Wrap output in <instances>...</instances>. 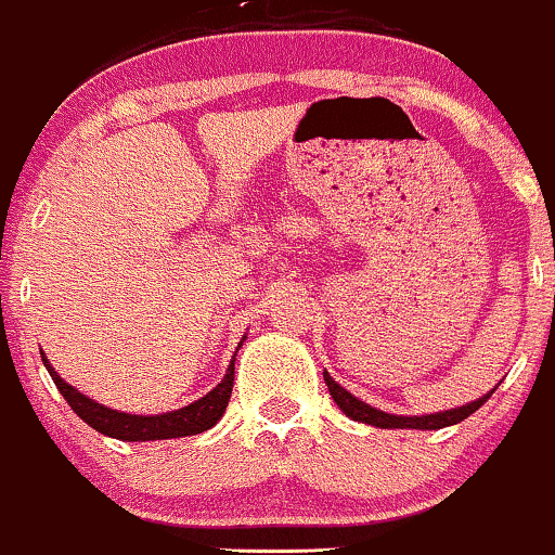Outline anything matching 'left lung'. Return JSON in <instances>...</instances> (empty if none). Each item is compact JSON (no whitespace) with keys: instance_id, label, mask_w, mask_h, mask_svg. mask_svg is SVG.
<instances>
[{"instance_id":"left-lung-1","label":"left lung","mask_w":555,"mask_h":555,"mask_svg":"<svg viewBox=\"0 0 555 555\" xmlns=\"http://www.w3.org/2000/svg\"><path fill=\"white\" fill-rule=\"evenodd\" d=\"M324 380H326V388H330L332 399L337 401V406L341 409V412H345L347 416H352L354 422L373 424V427H380V429H442V427H450V424L463 422L466 416L474 414L476 409L483 406V403L489 401V396L494 393L491 391L487 396H481L478 401H470L461 409H450V412L427 414V416H396V414L380 412V409L367 406V403H362L360 399H354V396L350 391H345V388H341L339 383L334 380L326 371H324Z\"/></svg>"}]
</instances>
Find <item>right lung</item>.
Listing matches in <instances>:
<instances>
[{
	"label": "right lung",
	"instance_id": "add662e5",
	"mask_svg": "<svg viewBox=\"0 0 555 555\" xmlns=\"http://www.w3.org/2000/svg\"><path fill=\"white\" fill-rule=\"evenodd\" d=\"M234 360H231L229 371H225L223 380L218 383L214 391H208L203 399L190 403V406L177 409V412H169V414H156V416L126 414V412H115V409L102 406V403L87 399V396L79 393L77 388L68 386V383L61 378L51 365H48L46 358H43V365L46 371L51 373V378L56 383L61 396H64L68 406L74 409V414L81 416L89 427L98 429V433L107 437H115V440L146 442V440H169V437L201 435L205 429L214 427V424L223 416L225 406H229L231 388H234Z\"/></svg>",
	"mask_w": 555,
	"mask_h": 555
}]
</instances>
